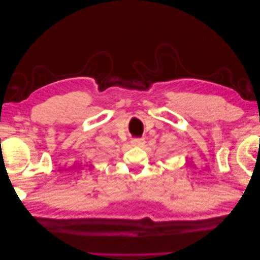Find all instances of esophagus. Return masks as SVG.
I'll list each match as a JSON object with an SVG mask.
<instances>
[{"label":"esophagus","mask_w":260,"mask_h":260,"mask_svg":"<svg viewBox=\"0 0 260 260\" xmlns=\"http://www.w3.org/2000/svg\"><path fill=\"white\" fill-rule=\"evenodd\" d=\"M144 143H145L144 139H135L131 141V144L133 146H142V145H144Z\"/></svg>","instance_id":"34e87169"}]
</instances>
